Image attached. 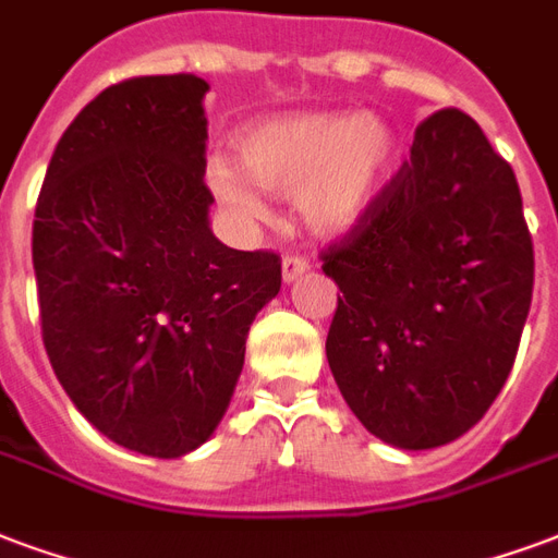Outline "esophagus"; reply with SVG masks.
Masks as SVG:
<instances>
[{
  "label": "esophagus",
  "mask_w": 558,
  "mask_h": 558,
  "mask_svg": "<svg viewBox=\"0 0 558 558\" xmlns=\"http://www.w3.org/2000/svg\"><path fill=\"white\" fill-rule=\"evenodd\" d=\"M308 267H312V264L305 262V258H300V255H284V262H282V279H284V282H288V284L296 282L300 276L308 274Z\"/></svg>",
  "instance_id": "34e87169"
}]
</instances>
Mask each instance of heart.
<instances>
[{
    "instance_id": "b5f03b06",
    "label": "heart",
    "mask_w": 558,
    "mask_h": 558,
    "mask_svg": "<svg viewBox=\"0 0 558 558\" xmlns=\"http://www.w3.org/2000/svg\"><path fill=\"white\" fill-rule=\"evenodd\" d=\"M238 161L211 158L205 182L241 220L267 217L262 192L296 196L305 226L347 234L371 215L391 179L400 137L374 111H305L250 125L238 135Z\"/></svg>"
}]
</instances>
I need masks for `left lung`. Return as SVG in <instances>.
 Here are the masks:
<instances>
[{"label":"left lung","instance_id":"1","mask_svg":"<svg viewBox=\"0 0 558 558\" xmlns=\"http://www.w3.org/2000/svg\"><path fill=\"white\" fill-rule=\"evenodd\" d=\"M533 267L512 167L459 108L426 117L412 161L324 253L341 288L326 359L364 429L433 450L483 421L514 364Z\"/></svg>","mask_w":558,"mask_h":558}]
</instances>
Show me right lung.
I'll return each instance as SVG.
<instances>
[{
    "mask_svg": "<svg viewBox=\"0 0 558 558\" xmlns=\"http://www.w3.org/2000/svg\"><path fill=\"white\" fill-rule=\"evenodd\" d=\"M205 90L191 73L105 87L58 141L32 229L58 383L105 438L155 459L215 435L282 284L279 255L211 232Z\"/></svg>",
    "mask_w": 558,
    "mask_h": 558,
    "instance_id": "1",
    "label": "right lung"
}]
</instances>
